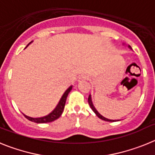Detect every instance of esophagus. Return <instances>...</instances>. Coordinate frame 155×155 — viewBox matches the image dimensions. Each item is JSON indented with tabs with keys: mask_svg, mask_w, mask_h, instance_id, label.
Listing matches in <instances>:
<instances>
[{
	"mask_svg": "<svg viewBox=\"0 0 155 155\" xmlns=\"http://www.w3.org/2000/svg\"><path fill=\"white\" fill-rule=\"evenodd\" d=\"M87 79H88V78H87V75L82 74V75H81V76L78 78V81H79V82L84 81L87 80Z\"/></svg>",
	"mask_w": 155,
	"mask_h": 155,
	"instance_id": "34e87169",
	"label": "esophagus"
}]
</instances>
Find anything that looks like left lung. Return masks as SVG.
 Wrapping results in <instances>:
<instances>
[{
  "mask_svg": "<svg viewBox=\"0 0 155 155\" xmlns=\"http://www.w3.org/2000/svg\"><path fill=\"white\" fill-rule=\"evenodd\" d=\"M129 47L130 48V46H129ZM130 49H131V48H130ZM87 101H88V104H89V105H90V107H91V109H92L93 112H94V113H95V114H96V116H98V118H100V119H101V120H105V121H108V122H115V121H116V120H109V119L105 118V117H104V116H102V115H101L99 113H98V111L96 110V109H95V108L94 107V105H93L92 101H91V95H89V97H88V99H87Z\"/></svg>",
  "mask_w": 155,
  "mask_h": 155,
  "instance_id": "1",
  "label": "left lung"
}]
</instances>
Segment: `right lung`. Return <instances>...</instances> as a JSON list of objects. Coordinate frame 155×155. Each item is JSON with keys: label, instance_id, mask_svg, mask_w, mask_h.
<instances>
[{"label": "right lung", "instance_id": "obj_1", "mask_svg": "<svg viewBox=\"0 0 155 155\" xmlns=\"http://www.w3.org/2000/svg\"><path fill=\"white\" fill-rule=\"evenodd\" d=\"M31 42H32V41H31ZM31 42H29V43L27 45V46H28ZM71 89H72V85L70 86L68 89L66 90V91L62 95L61 100H60V102L57 104V105L56 106L55 109H53L51 113H50V114H48L47 116H42V117H39V118H32V117H29V116H25V115L24 114L25 117L26 119H28V120H30V121L36 123V124H46V123H50V122H53L54 121V120H57V119L61 116V114H62L63 111H64V106H65L67 97H68V94H69L70 91H71Z\"/></svg>", "mask_w": 155, "mask_h": 155}]
</instances>
